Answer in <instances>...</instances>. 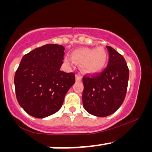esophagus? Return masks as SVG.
Returning <instances> with one entry per match:
<instances>
[{"label":"esophagus","instance_id":"1","mask_svg":"<svg viewBox=\"0 0 152 152\" xmlns=\"http://www.w3.org/2000/svg\"><path fill=\"white\" fill-rule=\"evenodd\" d=\"M76 81H81V80H82V75H81L79 73H76Z\"/></svg>","mask_w":152,"mask_h":152}]
</instances>
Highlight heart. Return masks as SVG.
Masks as SVG:
<instances>
[{
	"label": "heart",
	"mask_w": 152,
	"mask_h": 152,
	"mask_svg": "<svg viewBox=\"0 0 152 152\" xmlns=\"http://www.w3.org/2000/svg\"><path fill=\"white\" fill-rule=\"evenodd\" d=\"M72 59L78 63H83L85 70L96 73L104 68L107 59V52L102 48L96 49L80 48L72 53ZM65 62L70 63V59L65 58Z\"/></svg>",
	"instance_id": "b5f03b06"
}]
</instances>
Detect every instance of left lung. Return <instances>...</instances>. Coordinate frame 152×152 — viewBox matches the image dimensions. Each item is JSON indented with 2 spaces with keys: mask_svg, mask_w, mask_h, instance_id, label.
I'll return each instance as SVG.
<instances>
[{
  "mask_svg": "<svg viewBox=\"0 0 152 152\" xmlns=\"http://www.w3.org/2000/svg\"><path fill=\"white\" fill-rule=\"evenodd\" d=\"M108 65L99 73L82 78L83 107L90 114L106 117L114 113L123 104L126 94L129 73L121 54L110 46Z\"/></svg>",
  "mask_w": 152,
  "mask_h": 152,
  "instance_id": "obj_1",
  "label": "left lung"
}]
</instances>
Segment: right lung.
<instances>
[{
    "label": "right lung",
    "instance_id": "obj_1",
    "mask_svg": "<svg viewBox=\"0 0 152 152\" xmlns=\"http://www.w3.org/2000/svg\"><path fill=\"white\" fill-rule=\"evenodd\" d=\"M65 48L47 44L23 56L15 75L20 106L30 115L42 118L54 114L75 83V74L60 70Z\"/></svg>",
    "mask_w": 152,
    "mask_h": 152
}]
</instances>
